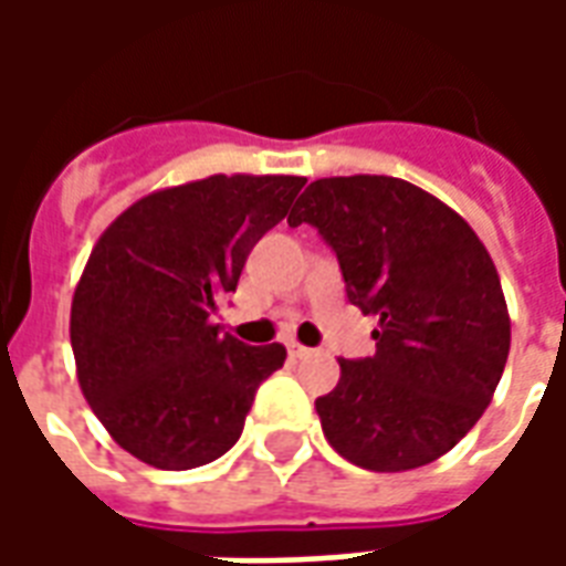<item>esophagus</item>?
Instances as JSON below:
<instances>
[{
  "mask_svg": "<svg viewBox=\"0 0 566 566\" xmlns=\"http://www.w3.org/2000/svg\"><path fill=\"white\" fill-rule=\"evenodd\" d=\"M287 355H291V357H308V355H312V348H306V345H300V343H287Z\"/></svg>",
  "mask_w": 566,
  "mask_h": 566,
  "instance_id": "esophagus-1",
  "label": "esophagus"
}]
</instances>
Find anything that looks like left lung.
<instances>
[{"label":"left lung","mask_w":566,"mask_h":566,"mask_svg":"<svg viewBox=\"0 0 566 566\" xmlns=\"http://www.w3.org/2000/svg\"><path fill=\"white\" fill-rule=\"evenodd\" d=\"M287 223L324 235L348 300L379 318L376 355L339 360V385L315 400L327 442L373 473L442 458L482 418L510 357V312L482 239L391 175L318 178Z\"/></svg>","instance_id":"obj_1"}]
</instances>
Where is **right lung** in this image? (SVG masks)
<instances>
[{
    "instance_id": "add662e5",
    "label": "right lung",
    "mask_w": 566,
    "mask_h": 566,
    "mask_svg": "<svg viewBox=\"0 0 566 566\" xmlns=\"http://www.w3.org/2000/svg\"><path fill=\"white\" fill-rule=\"evenodd\" d=\"M306 178L209 175L154 190L93 245L69 336L87 403L117 446L157 470H190L242 437L284 345H245L211 324L260 235Z\"/></svg>"
}]
</instances>
